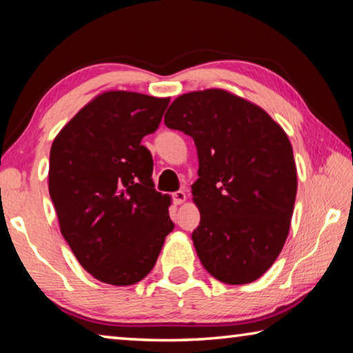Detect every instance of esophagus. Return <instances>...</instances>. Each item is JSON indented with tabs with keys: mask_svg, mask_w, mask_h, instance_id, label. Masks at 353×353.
<instances>
[{
	"mask_svg": "<svg viewBox=\"0 0 353 353\" xmlns=\"http://www.w3.org/2000/svg\"><path fill=\"white\" fill-rule=\"evenodd\" d=\"M172 199H174V204L181 205L185 201H187V193L182 190H179V191H176V193H172Z\"/></svg>",
	"mask_w": 353,
	"mask_h": 353,
	"instance_id": "obj_1",
	"label": "esophagus"
}]
</instances>
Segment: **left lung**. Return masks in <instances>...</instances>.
Listing matches in <instances>:
<instances>
[{"instance_id":"left-lung-1","label":"left lung","mask_w":353,"mask_h":353,"mask_svg":"<svg viewBox=\"0 0 353 353\" xmlns=\"http://www.w3.org/2000/svg\"><path fill=\"white\" fill-rule=\"evenodd\" d=\"M165 124L198 148L191 193L201 223L191 238L202 266L223 283L255 282L290 234L297 170L288 135L261 107L223 88L181 94Z\"/></svg>"}]
</instances>
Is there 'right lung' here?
I'll return each mask as SVG.
<instances>
[{
	"label": "right lung",
	"instance_id": "obj_1",
	"mask_svg": "<svg viewBox=\"0 0 353 353\" xmlns=\"http://www.w3.org/2000/svg\"><path fill=\"white\" fill-rule=\"evenodd\" d=\"M170 98L99 93L52 141L48 188L61 234L103 283L145 279L174 229L171 196L155 191L152 155L141 139L162 121Z\"/></svg>",
	"mask_w": 353,
	"mask_h": 353
}]
</instances>
